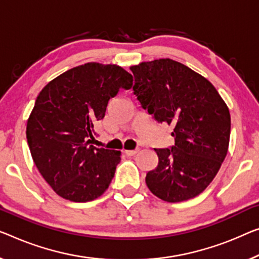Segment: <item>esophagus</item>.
Returning <instances> with one entry per match:
<instances>
[{
	"instance_id": "obj_1",
	"label": "esophagus",
	"mask_w": 259,
	"mask_h": 259,
	"mask_svg": "<svg viewBox=\"0 0 259 259\" xmlns=\"http://www.w3.org/2000/svg\"><path fill=\"white\" fill-rule=\"evenodd\" d=\"M138 152V150H123V153L125 154V156H135Z\"/></svg>"
}]
</instances>
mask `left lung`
Here are the masks:
<instances>
[{"instance_id":"1","label":"left lung","mask_w":259,"mask_h":259,"mask_svg":"<svg viewBox=\"0 0 259 259\" xmlns=\"http://www.w3.org/2000/svg\"><path fill=\"white\" fill-rule=\"evenodd\" d=\"M134 92L157 122L173 126L175 145L154 149L158 165L145 183L157 198L181 202L213 181L228 152L230 113L210 81L165 58L130 67Z\"/></svg>"}]
</instances>
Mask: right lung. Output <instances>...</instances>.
<instances>
[{
    "mask_svg": "<svg viewBox=\"0 0 259 259\" xmlns=\"http://www.w3.org/2000/svg\"><path fill=\"white\" fill-rule=\"evenodd\" d=\"M133 75L118 65L87 63L50 81L37 96L26 140L38 171L53 191L73 202L93 201L109 187L121 152L91 144L94 123L105 117Z\"/></svg>",
    "mask_w": 259,
    "mask_h": 259,
    "instance_id": "add662e5",
    "label": "right lung"
}]
</instances>
